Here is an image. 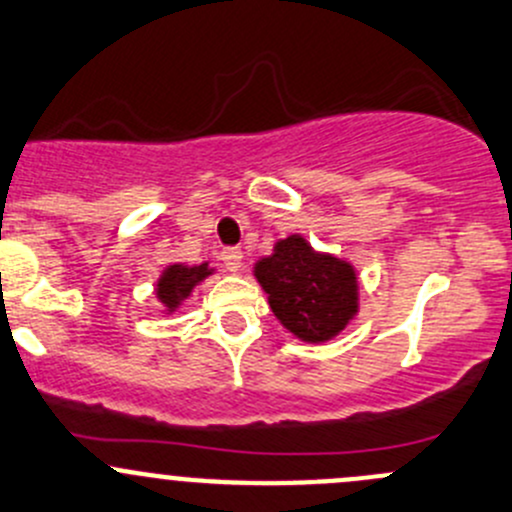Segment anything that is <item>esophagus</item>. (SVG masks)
I'll use <instances>...</instances> for the list:
<instances>
[{"instance_id": "34e87169", "label": "esophagus", "mask_w": 512, "mask_h": 512, "mask_svg": "<svg viewBox=\"0 0 512 512\" xmlns=\"http://www.w3.org/2000/svg\"><path fill=\"white\" fill-rule=\"evenodd\" d=\"M223 262L230 272H238L242 267V250L240 247H225L223 250Z\"/></svg>"}]
</instances>
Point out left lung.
<instances>
[{
	"instance_id": "1",
	"label": "left lung",
	"mask_w": 512,
	"mask_h": 512,
	"mask_svg": "<svg viewBox=\"0 0 512 512\" xmlns=\"http://www.w3.org/2000/svg\"><path fill=\"white\" fill-rule=\"evenodd\" d=\"M272 314L306 343H326L358 314V274L351 262L316 252L301 235L274 245L255 265Z\"/></svg>"
}]
</instances>
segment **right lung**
I'll return each instance as SVG.
<instances>
[{
	"label": "right lung",
	"mask_w": 512,
	"mask_h": 512,
	"mask_svg": "<svg viewBox=\"0 0 512 512\" xmlns=\"http://www.w3.org/2000/svg\"><path fill=\"white\" fill-rule=\"evenodd\" d=\"M213 267H208V262L201 265H169L161 272L157 282V299L166 309V314H174L184 301L191 297L193 287L201 284L203 279L211 277Z\"/></svg>",
	"instance_id": "right-lung-1"
}]
</instances>
